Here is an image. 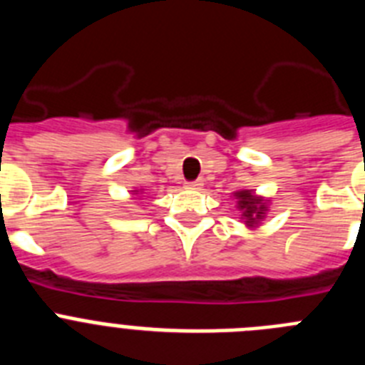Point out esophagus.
Instances as JSON below:
<instances>
[{"instance_id":"1","label":"esophagus","mask_w":365,"mask_h":365,"mask_svg":"<svg viewBox=\"0 0 365 365\" xmlns=\"http://www.w3.org/2000/svg\"><path fill=\"white\" fill-rule=\"evenodd\" d=\"M202 186V180H192V182H185V188L188 190H197Z\"/></svg>"}]
</instances>
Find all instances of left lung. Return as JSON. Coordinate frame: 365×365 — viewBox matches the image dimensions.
<instances>
[{
    "label": "left lung",
    "instance_id": "1",
    "mask_svg": "<svg viewBox=\"0 0 365 365\" xmlns=\"http://www.w3.org/2000/svg\"><path fill=\"white\" fill-rule=\"evenodd\" d=\"M232 197L235 199V208L240 210L241 217L247 228H259L261 221L267 217L270 208V199L257 195L254 190H237L232 193Z\"/></svg>",
    "mask_w": 365,
    "mask_h": 365
}]
</instances>
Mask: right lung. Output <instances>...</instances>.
Listing matches in <instances>:
<instances>
[{
    "instance_id": "obj_1",
    "label": "right lung",
    "mask_w": 365,
    "mask_h": 365,
    "mask_svg": "<svg viewBox=\"0 0 365 365\" xmlns=\"http://www.w3.org/2000/svg\"><path fill=\"white\" fill-rule=\"evenodd\" d=\"M131 193H133V195H138V193H140V195H143V193H144V190H143V188H140V190H138V188H135V190H131Z\"/></svg>"
}]
</instances>
